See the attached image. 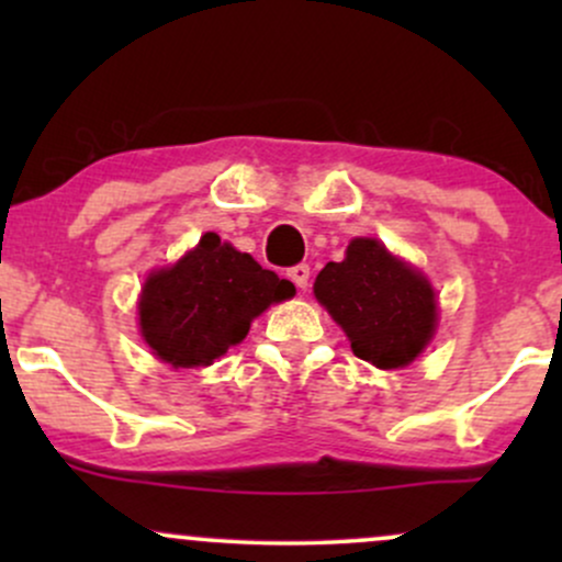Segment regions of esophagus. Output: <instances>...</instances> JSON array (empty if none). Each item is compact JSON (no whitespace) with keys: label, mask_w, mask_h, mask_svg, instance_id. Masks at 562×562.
<instances>
[{"label":"esophagus","mask_w":562,"mask_h":562,"mask_svg":"<svg viewBox=\"0 0 562 562\" xmlns=\"http://www.w3.org/2000/svg\"><path fill=\"white\" fill-rule=\"evenodd\" d=\"M288 280L293 282L299 290H306L308 285V267L306 263H295V267L288 269Z\"/></svg>","instance_id":"1"}]
</instances>
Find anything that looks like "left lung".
Listing matches in <instances>:
<instances>
[{
  "mask_svg": "<svg viewBox=\"0 0 562 562\" xmlns=\"http://www.w3.org/2000/svg\"><path fill=\"white\" fill-rule=\"evenodd\" d=\"M314 295L344 327L351 351L380 370L415 362L436 333L430 282L375 237H353L346 259L317 274Z\"/></svg>",
  "mask_w": 562,
  "mask_h": 562,
  "instance_id": "obj_1",
  "label": "left lung"
}]
</instances>
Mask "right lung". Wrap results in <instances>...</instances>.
I'll use <instances>...</instances> for the list:
<instances>
[{
	"mask_svg": "<svg viewBox=\"0 0 562 562\" xmlns=\"http://www.w3.org/2000/svg\"><path fill=\"white\" fill-rule=\"evenodd\" d=\"M293 295V282L205 232L182 259L145 280L139 333L160 362L209 367L240 344L259 314Z\"/></svg>",
	"mask_w": 562,
	"mask_h": 562,
	"instance_id": "right-lung-1",
	"label": "right lung"
}]
</instances>
